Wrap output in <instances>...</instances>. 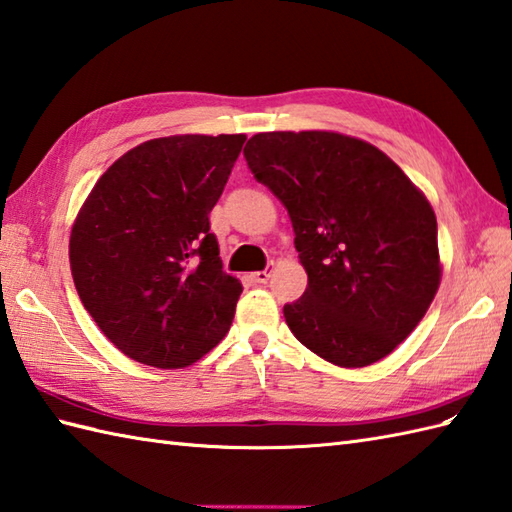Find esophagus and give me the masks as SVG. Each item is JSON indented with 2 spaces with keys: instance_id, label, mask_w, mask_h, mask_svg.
I'll return each instance as SVG.
<instances>
[{
  "instance_id": "obj_1",
  "label": "esophagus",
  "mask_w": 512,
  "mask_h": 512,
  "mask_svg": "<svg viewBox=\"0 0 512 512\" xmlns=\"http://www.w3.org/2000/svg\"><path fill=\"white\" fill-rule=\"evenodd\" d=\"M271 271H274V265H267L263 271H256L254 280L258 282V285H265V282L271 278Z\"/></svg>"
}]
</instances>
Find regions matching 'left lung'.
<instances>
[{"label":"left lung","instance_id":"8db88e82","mask_svg":"<svg viewBox=\"0 0 512 512\" xmlns=\"http://www.w3.org/2000/svg\"><path fill=\"white\" fill-rule=\"evenodd\" d=\"M243 155L287 208L309 276L282 309L295 339L342 368L388 357L440 285L423 192L377 146L333 131L258 133Z\"/></svg>","mask_w":512,"mask_h":512}]
</instances>
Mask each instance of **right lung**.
Here are the masks:
<instances>
[{
  "label": "right lung",
  "mask_w": 512,
  "mask_h": 512,
  "mask_svg": "<svg viewBox=\"0 0 512 512\" xmlns=\"http://www.w3.org/2000/svg\"><path fill=\"white\" fill-rule=\"evenodd\" d=\"M245 135H170L124 153L102 175L70 236L87 313L124 355L186 368L230 331L243 285L210 232Z\"/></svg>",
  "instance_id": "right-lung-1"
}]
</instances>
